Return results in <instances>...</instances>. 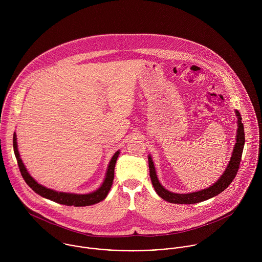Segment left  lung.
Segmentation results:
<instances>
[{"mask_svg": "<svg viewBox=\"0 0 262 262\" xmlns=\"http://www.w3.org/2000/svg\"><path fill=\"white\" fill-rule=\"evenodd\" d=\"M237 123H238V129H237V135H236V143L233 149L232 157L228 163L227 168L225 169L224 173L221 176V178L211 187H207L206 189H202L199 191H193L189 193H176L167 190L166 188L161 186V184L158 182L155 167L152 161L151 156H148V164H149V176L151 179L152 186L154 187L157 194L163 199L164 201H167L172 204H196L204 202L206 200H209L219 193H221L224 189L229 187V185L233 182L234 178L237 174V171L239 169V165L241 162V156L243 152V147L245 143V134H244V126L241 122L242 118L240 113L237 110Z\"/></svg>", "mask_w": 262, "mask_h": 262, "instance_id": "obj_1", "label": "left lung"}]
</instances>
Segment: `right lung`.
Segmentation results:
<instances>
[{
	"instance_id": "obj_1",
	"label": "right lung",
	"mask_w": 262,
	"mask_h": 262,
	"mask_svg": "<svg viewBox=\"0 0 262 262\" xmlns=\"http://www.w3.org/2000/svg\"><path fill=\"white\" fill-rule=\"evenodd\" d=\"M13 147H14V152H15V156L17 158V162H18V166L20 168L21 174L24 179V181L26 182V184L31 187L36 193L40 194L41 196L51 200L55 203L61 204V205H67V206H75V207H85V206H91V205H95L103 200H105V198L107 196L109 190L112 187L113 180H114V169H115V165H116V161L117 158L120 154V151H117L114 155H113L112 159L109 163L108 169H107V173H106V178L102 184V186L99 187L97 190L90 192V193H85V194H76V193H70V192H61V191H56L50 188L43 187L41 185H39L37 182L29 174V172L27 171L21 157L18 151V145H17V136L14 133L13 136Z\"/></svg>"
}]
</instances>
